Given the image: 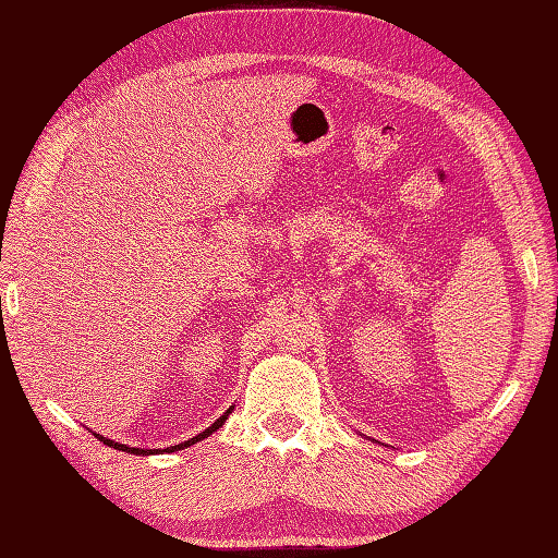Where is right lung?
Segmentation results:
<instances>
[{
    "label": "right lung",
    "mask_w": 558,
    "mask_h": 558,
    "mask_svg": "<svg viewBox=\"0 0 558 558\" xmlns=\"http://www.w3.org/2000/svg\"><path fill=\"white\" fill-rule=\"evenodd\" d=\"M234 410V405H230L228 410H225L222 414H220V417L216 420V422H213L210 426H208V429H204V432H201L198 436H194V438H189V441H184V444H177V446H170V448H132V446H126V444H117V441H110V438H105V436H100V434H96L98 438H100V441L105 444V446H110V448H117V450H124V453H134V456H153V453H174V450H184L186 446H194L196 441H204V438H208L213 432H218L220 429V426L225 424V420H228L230 417V412Z\"/></svg>",
    "instance_id": "right-lung-1"
}]
</instances>
